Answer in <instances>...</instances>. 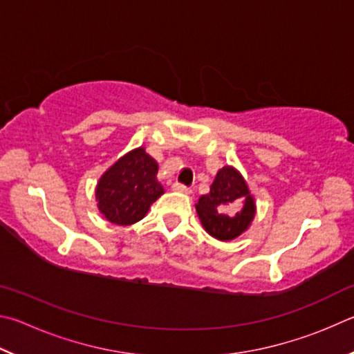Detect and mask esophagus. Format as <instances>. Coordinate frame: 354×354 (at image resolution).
Returning <instances> with one entry per match:
<instances>
[{
  "label": "esophagus",
  "instance_id": "esophagus-1",
  "mask_svg": "<svg viewBox=\"0 0 354 354\" xmlns=\"http://www.w3.org/2000/svg\"><path fill=\"white\" fill-rule=\"evenodd\" d=\"M172 189L174 191H177V193H183V194H191V188H188V187H185L183 183H178V182H176L172 185Z\"/></svg>",
  "mask_w": 354,
  "mask_h": 354
}]
</instances>
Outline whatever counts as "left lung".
I'll return each instance as SVG.
<instances>
[{"instance_id":"8db88e82","label":"left lung","mask_w":354,"mask_h":354,"mask_svg":"<svg viewBox=\"0 0 354 354\" xmlns=\"http://www.w3.org/2000/svg\"><path fill=\"white\" fill-rule=\"evenodd\" d=\"M255 199L244 177L233 166L218 171L209 193L196 203L203 228L219 241L238 238L255 218Z\"/></svg>"}]
</instances>
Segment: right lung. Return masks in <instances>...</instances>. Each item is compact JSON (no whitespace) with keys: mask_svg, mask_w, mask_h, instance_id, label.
Returning a JSON list of instances; mask_svg holds the SVG:
<instances>
[{"mask_svg":"<svg viewBox=\"0 0 354 354\" xmlns=\"http://www.w3.org/2000/svg\"><path fill=\"white\" fill-rule=\"evenodd\" d=\"M157 161L146 153L145 147L127 152L99 178V212L116 225H132L141 221L152 203L165 193L157 180Z\"/></svg>","mask_w":354,"mask_h":354,"instance_id":"right-lung-1","label":"right lung"}]
</instances>
